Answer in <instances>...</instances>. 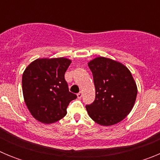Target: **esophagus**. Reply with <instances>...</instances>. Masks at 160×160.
<instances>
[{"label": "esophagus", "instance_id": "obj_1", "mask_svg": "<svg viewBox=\"0 0 160 160\" xmlns=\"http://www.w3.org/2000/svg\"><path fill=\"white\" fill-rule=\"evenodd\" d=\"M78 96V98H81L82 97V92H79L78 94H77Z\"/></svg>", "mask_w": 160, "mask_h": 160}]
</instances>
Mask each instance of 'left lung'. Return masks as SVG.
<instances>
[{
    "instance_id": "left-lung-1",
    "label": "left lung",
    "mask_w": 160,
    "mask_h": 160,
    "mask_svg": "<svg viewBox=\"0 0 160 160\" xmlns=\"http://www.w3.org/2000/svg\"><path fill=\"white\" fill-rule=\"evenodd\" d=\"M88 66L95 87V100L86 106L89 116L106 127L121 122L132 110L138 93L131 71L119 62L104 57L90 61Z\"/></svg>"
}]
</instances>
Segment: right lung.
I'll use <instances>...</instances> for the list:
<instances>
[{
	"mask_svg": "<svg viewBox=\"0 0 160 160\" xmlns=\"http://www.w3.org/2000/svg\"><path fill=\"white\" fill-rule=\"evenodd\" d=\"M71 63L66 58H38L25 68L22 75L25 102L32 116L45 124L58 122L77 95L70 93L65 73Z\"/></svg>",
	"mask_w": 160,
	"mask_h": 160,
	"instance_id": "right-lung-1",
	"label": "right lung"
}]
</instances>
